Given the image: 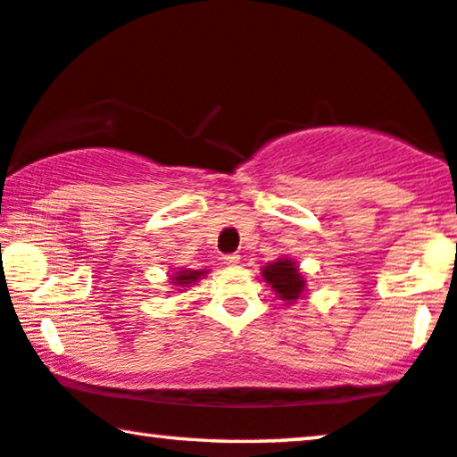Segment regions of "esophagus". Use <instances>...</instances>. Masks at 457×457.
I'll use <instances>...</instances> for the list:
<instances>
[{
	"label": "esophagus",
	"instance_id": "1",
	"mask_svg": "<svg viewBox=\"0 0 457 457\" xmlns=\"http://www.w3.org/2000/svg\"><path fill=\"white\" fill-rule=\"evenodd\" d=\"M223 263L228 265V267H236L240 263V254H236V253H232V254H225L223 257Z\"/></svg>",
	"mask_w": 457,
	"mask_h": 457
}]
</instances>
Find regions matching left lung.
Here are the masks:
<instances>
[{"instance_id":"left-lung-1","label":"left lung","mask_w":457,"mask_h":457,"mask_svg":"<svg viewBox=\"0 0 457 457\" xmlns=\"http://www.w3.org/2000/svg\"><path fill=\"white\" fill-rule=\"evenodd\" d=\"M261 276L263 282L271 286V290L279 296V301H284L286 305H292L299 299L305 296L307 288V278L305 273L299 270L295 259L290 257H279L265 267H261Z\"/></svg>"}]
</instances>
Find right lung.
<instances>
[{
	"instance_id": "1",
	"label": "right lung",
	"mask_w": 457,
	"mask_h": 457,
	"mask_svg": "<svg viewBox=\"0 0 457 457\" xmlns=\"http://www.w3.org/2000/svg\"><path fill=\"white\" fill-rule=\"evenodd\" d=\"M206 273H209V270H186V267H179V270L175 271L169 279H171L173 290L181 292L184 288H187V286L196 284L198 279L206 278Z\"/></svg>"
}]
</instances>
